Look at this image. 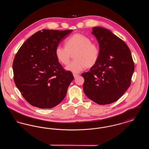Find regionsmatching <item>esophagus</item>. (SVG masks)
Returning a JSON list of instances; mask_svg holds the SVG:
<instances>
[{
	"instance_id": "1",
	"label": "esophagus",
	"mask_w": 149,
	"mask_h": 149,
	"mask_svg": "<svg viewBox=\"0 0 149 149\" xmlns=\"http://www.w3.org/2000/svg\"><path fill=\"white\" fill-rule=\"evenodd\" d=\"M73 75H74V78H77L78 77V76H79V75L77 74H73Z\"/></svg>"
}]
</instances>
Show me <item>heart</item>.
I'll list each match as a JSON object with an SVG mask.
<instances>
[{"instance_id":"obj_1","label":"heart","mask_w":149,"mask_h":149,"mask_svg":"<svg viewBox=\"0 0 149 149\" xmlns=\"http://www.w3.org/2000/svg\"><path fill=\"white\" fill-rule=\"evenodd\" d=\"M65 47L57 46L55 54L57 60L63 65L69 62L74 54V60L68 64L66 70L78 73L85 68H92L99 58V47L96 43L92 42L90 38L80 33H76L66 38Z\"/></svg>"}]
</instances>
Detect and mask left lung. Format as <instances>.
I'll return each mask as SVG.
<instances>
[{"label":"left lung","instance_id":"8db88e82","mask_svg":"<svg viewBox=\"0 0 149 149\" xmlns=\"http://www.w3.org/2000/svg\"><path fill=\"white\" fill-rule=\"evenodd\" d=\"M99 43V58L88 72L83 73L85 95L105 105L117 101L131 84L134 63L126 43L109 30L94 27L92 32Z\"/></svg>","mask_w":149,"mask_h":149}]
</instances>
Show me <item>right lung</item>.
<instances>
[{
	"label": "right lung",
	"mask_w": 149,
	"mask_h": 149,
	"mask_svg": "<svg viewBox=\"0 0 149 149\" xmlns=\"http://www.w3.org/2000/svg\"><path fill=\"white\" fill-rule=\"evenodd\" d=\"M72 31L43 29L22 45L13 63L14 83L30 104L49 109L60 103L74 79L65 70L55 50Z\"/></svg>",
	"instance_id": "right-lung-1"
}]
</instances>
